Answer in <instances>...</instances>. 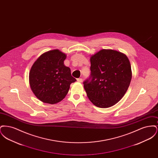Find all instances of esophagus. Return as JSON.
<instances>
[{
    "mask_svg": "<svg viewBox=\"0 0 158 158\" xmlns=\"http://www.w3.org/2000/svg\"><path fill=\"white\" fill-rule=\"evenodd\" d=\"M77 81L78 82H82L83 81V79L82 78H78V79H77Z\"/></svg>",
    "mask_w": 158,
    "mask_h": 158,
    "instance_id": "obj_1",
    "label": "esophagus"
}]
</instances>
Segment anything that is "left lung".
Segmentation results:
<instances>
[{"instance_id": "obj_1", "label": "left lung", "mask_w": 158, "mask_h": 158, "mask_svg": "<svg viewBox=\"0 0 158 158\" xmlns=\"http://www.w3.org/2000/svg\"><path fill=\"white\" fill-rule=\"evenodd\" d=\"M90 61V77L83 82L87 96L98 107L112 106L129 87L132 77L130 61L120 52L102 49L92 55Z\"/></svg>"}]
</instances>
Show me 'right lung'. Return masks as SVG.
Instances as JSON below:
<instances>
[{"label":"right lung","mask_w":158,"mask_h":158,"mask_svg":"<svg viewBox=\"0 0 158 158\" xmlns=\"http://www.w3.org/2000/svg\"><path fill=\"white\" fill-rule=\"evenodd\" d=\"M66 54L59 50L42 54L34 63L29 74L31 89L41 101L54 104L62 101L72 83L76 81L70 69L64 66Z\"/></svg>","instance_id":"1"}]
</instances>
